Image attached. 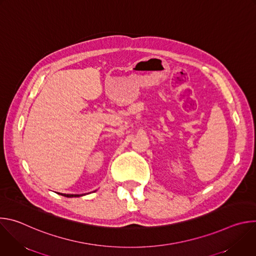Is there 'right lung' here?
I'll use <instances>...</instances> for the list:
<instances>
[{
    "label": "right lung",
    "instance_id": "add662e5",
    "mask_svg": "<svg viewBox=\"0 0 256 256\" xmlns=\"http://www.w3.org/2000/svg\"><path fill=\"white\" fill-rule=\"evenodd\" d=\"M62 196H66V198H77V196H83V194H81V196H79V194H62Z\"/></svg>",
    "mask_w": 256,
    "mask_h": 256
}]
</instances>
